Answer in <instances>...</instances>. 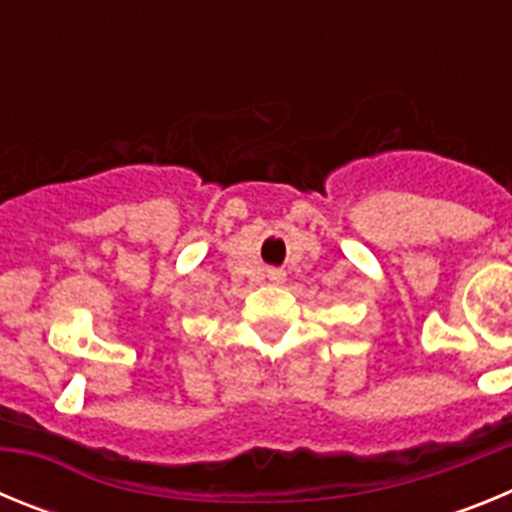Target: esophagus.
Returning a JSON list of instances; mask_svg holds the SVG:
<instances>
[{
    "label": "esophagus",
    "mask_w": 512,
    "mask_h": 512,
    "mask_svg": "<svg viewBox=\"0 0 512 512\" xmlns=\"http://www.w3.org/2000/svg\"><path fill=\"white\" fill-rule=\"evenodd\" d=\"M266 279H269V282H274V284H282L284 282V271L269 269V271H266Z\"/></svg>",
    "instance_id": "esophagus-1"
}]
</instances>
